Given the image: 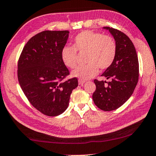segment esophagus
Here are the masks:
<instances>
[{"label": "esophagus", "mask_w": 156, "mask_h": 156, "mask_svg": "<svg viewBox=\"0 0 156 156\" xmlns=\"http://www.w3.org/2000/svg\"><path fill=\"white\" fill-rule=\"evenodd\" d=\"M85 83H86V81L85 80H78V84L80 85V86H83Z\"/></svg>", "instance_id": "esophagus-1"}]
</instances>
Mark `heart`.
Returning a JSON list of instances; mask_svg holds the SVG:
<instances>
[{
    "label": "heart",
    "instance_id": "obj_1",
    "mask_svg": "<svg viewBox=\"0 0 156 156\" xmlns=\"http://www.w3.org/2000/svg\"><path fill=\"white\" fill-rule=\"evenodd\" d=\"M87 52L86 66H79L71 73L80 80L92 78L101 69H106L113 63L116 55V43L113 38L102 33L86 30L77 35L73 46H64L61 51V59L66 67L73 68L78 63V53Z\"/></svg>",
    "mask_w": 156,
    "mask_h": 156
}]
</instances>
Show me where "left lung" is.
Wrapping results in <instances>:
<instances>
[{"mask_svg": "<svg viewBox=\"0 0 156 156\" xmlns=\"http://www.w3.org/2000/svg\"><path fill=\"white\" fill-rule=\"evenodd\" d=\"M113 36L116 43V55L111 66L101 76L111 81L94 80L96 90L93 100L98 108L105 111H113L123 105L135 90L138 80L139 64L133 43L125 33L110 27H103Z\"/></svg>", "mask_w": 156, "mask_h": 156, "instance_id": "8db88e82", "label": "left lung"}]
</instances>
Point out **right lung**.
<instances>
[{
    "label": "right lung",
    "mask_w": 156,
    "mask_h": 156,
    "mask_svg": "<svg viewBox=\"0 0 156 156\" xmlns=\"http://www.w3.org/2000/svg\"><path fill=\"white\" fill-rule=\"evenodd\" d=\"M68 30H45L25 45L18 63L20 86L30 103L44 115L57 116L67 109L78 83L76 78L63 80L69 70L61 59Z\"/></svg>",
    "instance_id": "add662e5"
}]
</instances>
